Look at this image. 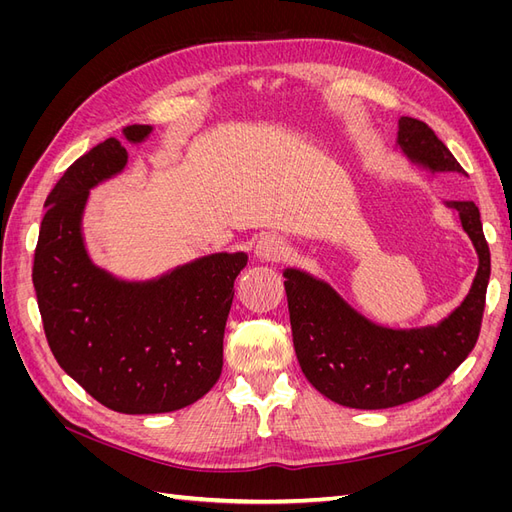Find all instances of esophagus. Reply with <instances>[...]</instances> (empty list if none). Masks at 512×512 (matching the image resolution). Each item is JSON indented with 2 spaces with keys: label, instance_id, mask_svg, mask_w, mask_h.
Returning <instances> with one entry per match:
<instances>
[{
  "label": "esophagus",
  "instance_id": "obj_1",
  "mask_svg": "<svg viewBox=\"0 0 512 512\" xmlns=\"http://www.w3.org/2000/svg\"><path fill=\"white\" fill-rule=\"evenodd\" d=\"M286 252V243L277 235H260L254 243V254L262 262L280 260Z\"/></svg>",
  "mask_w": 512,
  "mask_h": 512
}]
</instances>
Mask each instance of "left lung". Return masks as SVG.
Segmentation results:
<instances>
[{
	"label": "left lung",
	"mask_w": 512,
	"mask_h": 512,
	"mask_svg": "<svg viewBox=\"0 0 512 512\" xmlns=\"http://www.w3.org/2000/svg\"><path fill=\"white\" fill-rule=\"evenodd\" d=\"M401 156L427 173L466 175L453 153L423 121H397ZM459 213L474 245L478 269L472 286L451 314L414 329L384 327L354 309L327 280L297 267L284 269L292 344L309 384L346 408L382 410L431 393L468 359L491 273L489 245L472 200H444Z\"/></svg>",
	"instance_id": "8db88e82"
}]
</instances>
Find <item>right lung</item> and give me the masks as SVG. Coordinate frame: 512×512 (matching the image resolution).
<instances>
[{
    "instance_id": "add662e5",
    "label": "right lung",
    "mask_w": 512,
    "mask_h": 512,
    "mask_svg": "<svg viewBox=\"0 0 512 512\" xmlns=\"http://www.w3.org/2000/svg\"><path fill=\"white\" fill-rule=\"evenodd\" d=\"M151 126H126L130 145ZM128 166L106 138L76 160L44 203L34 288L57 363L102 406L162 414L194 404L218 382L224 329L245 252H215L147 280H128L91 258L83 218L89 192Z\"/></svg>"
}]
</instances>
